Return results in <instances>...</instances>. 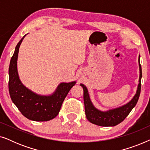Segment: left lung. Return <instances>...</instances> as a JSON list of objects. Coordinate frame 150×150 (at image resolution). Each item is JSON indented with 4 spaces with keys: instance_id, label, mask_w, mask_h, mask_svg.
Instances as JSON below:
<instances>
[{
    "instance_id": "1",
    "label": "left lung",
    "mask_w": 150,
    "mask_h": 150,
    "mask_svg": "<svg viewBox=\"0 0 150 150\" xmlns=\"http://www.w3.org/2000/svg\"><path fill=\"white\" fill-rule=\"evenodd\" d=\"M139 59L140 58H139L140 76H139V83L137 88V93L131 100V101L120 108H115V109L110 110L106 112H102L98 110L97 108L94 107L93 104L91 103L87 87L83 84H81V86L83 88L84 91L83 99L84 104H85V115L87 119L90 122L100 126H115L122 122L128 115L132 108L136 106L141 93V77H142V70H141Z\"/></svg>"
}]
</instances>
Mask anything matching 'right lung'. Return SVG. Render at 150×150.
Here are the masks:
<instances>
[{
    "instance_id": "obj_1",
    "label": "right lung",
    "mask_w": 150,
    "mask_h": 150,
    "mask_svg": "<svg viewBox=\"0 0 150 150\" xmlns=\"http://www.w3.org/2000/svg\"><path fill=\"white\" fill-rule=\"evenodd\" d=\"M24 37L16 46L15 52L10 61L9 68L10 97L18 110L28 120L35 122L49 121L54 119L59 114L63 102L76 82L61 83L54 94L50 96L37 95L24 87L20 81L17 70L18 51Z\"/></svg>"
}]
</instances>
